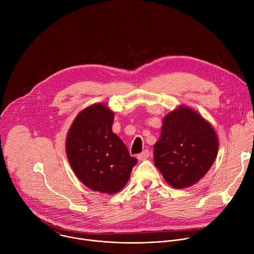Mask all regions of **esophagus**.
<instances>
[{
	"instance_id": "obj_1",
	"label": "esophagus",
	"mask_w": 254,
	"mask_h": 254,
	"mask_svg": "<svg viewBox=\"0 0 254 254\" xmlns=\"http://www.w3.org/2000/svg\"><path fill=\"white\" fill-rule=\"evenodd\" d=\"M150 157V151L149 150H144L142 153H140L139 155H137V159L139 161H142V160H146Z\"/></svg>"
}]
</instances>
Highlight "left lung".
Masks as SVG:
<instances>
[{
  "label": "left lung",
  "instance_id": "1",
  "mask_svg": "<svg viewBox=\"0 0 254 254\" xmlns=\"http://www.w3.org/2000/svg\"><path fill=\"white\" fill-rule=\"evenodd\" d=\"M218 147L212 126L182 105L164 118L161 137L154 146V162L169 185L184 189L205 176Z\"/></svg>",
  "mask_w": 254,
  "mask_h": 254
}]
</instances>
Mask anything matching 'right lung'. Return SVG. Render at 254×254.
<instances>
[{
	"label": "right lung",
	"instance_id": "1",
	"mask_svg": "<svg viewBox=\"0 0 254 254\" xmlns=\"http://www.w3.org/2000/svg\"><path fill=\"white\" fill-rule=\"evenodd\" d=\"M114 112L92 104L72 123L66 137V154L76 177L92 191L113 195L127 183L137 160L113 132Z\"/></svg>",
	"mask_w": 254,
	"mask_h": 254
}]
</instances>
